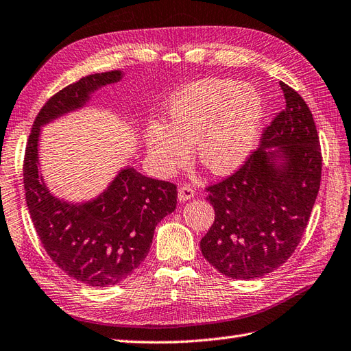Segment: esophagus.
Listing matches in <instances>:
<instances>
[{"label":"esophagus","mask_w":351,"mask_h":351,"mask_svg":"<svg viewBox=\"0 0 351 351\" xmlns=\"http://www.w3.org/2000/svg\"><path fill=\"white\" fill-rule=\"evenodd\" d=\"M195 196V191L192 189L191 186H182L180 189H178V199H180L182 202H184V201H189V199H192Z\"/></svg>","instance_id":"1"}]
</instances>
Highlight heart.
<instances>
[{"instance_id": "1", "label": "heart", "mask_w": 351, "mask_h": 351, "mask_svg": "<svg viewBox=\"0 0 351 351\" xmlns=\"http://www.w3.org/2000/svg\"><path fill=\"white\" fill-rule=\"evenodd\" d=\"M168 125L144 128L149 158L169 176L189 162L216 176L234 173L249 159L263 121V99L252 84L232 79H202L174 93L167 104Z\"/></svg>"}]
</instances>
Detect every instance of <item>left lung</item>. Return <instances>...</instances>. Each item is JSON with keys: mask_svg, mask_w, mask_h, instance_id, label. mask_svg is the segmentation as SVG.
<instances>
[{"mask_svg": "<svg viewBox=\"0 0 351 351\" xmlns=\"http://www.w3.org/2000/svg\"><path fill=\"white\" fill-rule=\"evenodd\" d=\"M286 107L262 144L223 182L207 187L215 221L201 252L221 274L253 280L281 267L298 247L317 198L322 152L311 111L280 82Z\"/></svg>", "mask_w": 351, "mask_h": 351, "instance_id": "8db88e82", "label": "left lung"}]
</instances>
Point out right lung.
<instances>
[{
	"mask_svg": "<svg viewBox=\"0 0 351 351\" xmlns=\"http://www.w3.org/2000/svg\"><path fill=\"white\" fill-rule=\"evenodd\" d=\"M122 77L121 70L90 74L50 98L34 121L23 160L25 196L43 247L66 276L95 287L121 283L146 259L156 225L176 210L177 187L128 165L95 198L65 201L45 183L38 141L43 126L83 108Z\"/></svg>",
	"mask_w": 351,
	"mask_h": 351,
	"instance_id": "1",
	"label": "right lung"
}]
</instances>
